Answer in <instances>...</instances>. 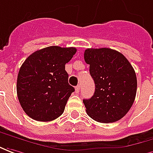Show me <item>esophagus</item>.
I'll use <instances>...</instances> for the list:
<instances>
[{
    "label": "esophagus",
    "instance_id": "1",
    "mask_svg": "<svg viewBox=\"0 0 153 153\" xmlns=\"http://www.w3.org/2000/svg\"><path fill=\"white\" fill-rule=\"evenodd\" d=\"M76 93H79V91H80V90H81V86H80V85H76Z\"/></svg>",
    "mask_w": 153,
    "mask_h": 153
}]
</instances>
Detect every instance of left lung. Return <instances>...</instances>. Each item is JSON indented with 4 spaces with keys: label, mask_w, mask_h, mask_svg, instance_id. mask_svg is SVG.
I'll return each instance as SVG.
<instances>
[{
    "label": "left lung",
    "mask_w": 153,
    "mask_h": 153,
    "mask_svg": "<svg viewBox=\"0 0 153 153\" xmlns=\"http://www.w3.org/2000/svg\"><path fill=\"white\" fill-rule=\"evenodd\" d=\"M84 59L96 89L91 98L83 100L86 113L100 123L122 119L133 105L137 92L134 69L123 54L111 48H87Z\"/></svg>",
    "instance_id": "left-lung-1"
}]
</instances>
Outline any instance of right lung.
<instances>
[{
  "label": "right lung",
  "mask_w": 153,
  "mask_h": 153,
  "mask_svg": "<svg viewBox=\"0 0 153 153\" xmlns=\"http://www.w3.org/2000/svg\"><path fill=\"white\" fill-rule=\"evenodd\" d=\"M76 52V48L50 46L34 52L24 62L16 90L20 105L31 119L48 122L63 113L75 91L68 84L65 64Z\"/></svg>",
  "instance_id": "right-lung-1"
}]
</instances>
